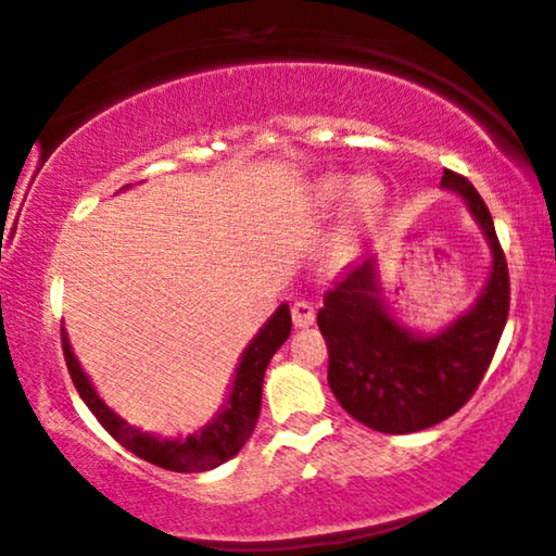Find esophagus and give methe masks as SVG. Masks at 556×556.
Listing matches in <instances>:
<instances>
[{"mask_svg": "<svg viewBox=\"0 0 556 556\" xmlns=\"http://www.w3.org/2000/svg\"><path fill=\"white\" fill-rule=\"evenodd\" d=\"M315 317H317V312H315V307H312V302H307V300H296L294 304H292V323H294V327H309V325H315Z\"/></svg>", "mask_w": 556, "mask_h": 556, "instance_id": "esophagus-1", "label": "esophagus"}]
</instances>
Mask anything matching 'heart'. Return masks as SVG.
I'll use <instances>...</instances> for the list:
<instances>
[{"label":"heart","mask_w":556,"mask_h":556,"mask_svg":"<svg viewBox=\"0 0 556 556\" xmlns=\"http://www.w3.org/2000/svg\"><path fill=\"white\" fill-rule=\"evenodd\" d=\"M345 201V229L342 237L334 244L332 254L345 256L350 249V237L359 224H365L382 203V184L372 176H345V174H332L319 178L315 186V206L317 211H330L338 203Z\"/></svg>","instance_id":"b5f03b06"}]
</instances>
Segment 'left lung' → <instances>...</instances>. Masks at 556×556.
<instances>
[{"label":"left lung","instance_id":"left-lung-1","mask_svg":"<svg viewBox=\"0 0 556 556\" xmlns=\"http://www.w3.org/2000/svg\"><path fill=\"white\" fill-rule=\"evenodd\" d=\"M441 186L466 199L494 249V269L476 307L435 338H413L388 315L367 260L325 294V307L317 312L334 397L355 420L380 433L424 431L464 408L481 386L509 317V267L486 203L456 170L445 168Z\"/></svg>","mask_w":556,"mask_h":556}]
</instances>
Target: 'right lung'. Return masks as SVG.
<instances>
[{"mask_svg":"<svg viewBox=\"0 0 556 556\" xmlns=\"http://www.w3.org/2000/svg\"><path fill=\"white\" fill-rule=\"evenodd\" d=\"M289 330H292V315H289L287 304H281L275 312V317L264 325V330L256 334L252 345L247 348L244 357H241L226 410L214 420V424L203 428L197 435H189L186 441H159V438L136 431V428L125 424L123 418L115 416V413L100 401L98 393L90 386L88 375H85L83 367L77 365L73 350H70L65 330H62V353H65V363L70 378L75 382V390L80 393L85 405L92 410V416L100 420V426H103L123 448L136 453L138 458L148 460V464L166 468V471L199 473L222 466L224 460L237 456L241 445H244L249 441V435L254 433L256 418H260L262 410L264 370H267L271 355L285 345Z\"/></svg>","mask_w":556,"mask_h":556,"instance_id":"add662e5","label":"right lung"}]
</instances>
